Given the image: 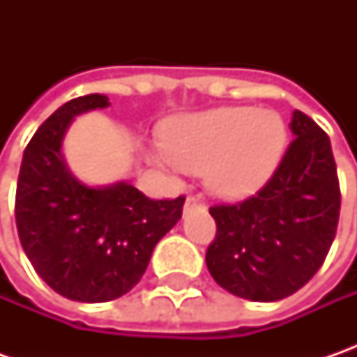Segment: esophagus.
Returning <instances> with one entry per match:
<instances>
[{
    "label": "esophagus",
    "instance_id": "1",
    "mask_svg": "<svg viewBox=\"0 0 357 357\" xmlns=\"http://www.w3.org/2000/svg\"><path fill=\"white\" fill-rule=\"evenodd\" d=\"M204 202L200 197H195V195H190V197H186V202H185V213H190V211H195V208H199L202 206Z\"/></svg>",
    "mask_w": 357,
    "mask_h": 357
}]
</instances>
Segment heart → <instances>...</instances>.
<instances>
[{"label":"heart","mask_w":357,"mask_h":357,"mask_svg":"<svg viewBox=\"0 0 357 357\" xmlns=\"http://www.w3.org/2000/svg\"><path fill=\"white\" fill-rule=\"evenodd\" d=\"M286 137V125L274 111L222 107L169 123L158 160L171 169L206 172L213 192L238 199L270 178L284 155Z\"/></svg>","instance_id":"heart-1"}]
</instances>
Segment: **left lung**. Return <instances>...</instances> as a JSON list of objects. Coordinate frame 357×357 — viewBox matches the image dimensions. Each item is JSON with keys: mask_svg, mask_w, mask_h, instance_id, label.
<instances>
[{"mask_svg": "<svg viewBox=\"0 0 357 357\" xmlns=\"http://www.w3.org/2000/svg\"><path fill=\"white\" fill-rule=\"evenodd\" d=\"M280 165L256 195L213 204L216 236L206 250L213 278L230 294L276 302L320 270L336 236L340 181L332 144L308 115L294 111Z\"/></svg>", "mask_w": 357, "mask_h": 357, "instance_id": "1", "label": "left lung"}]
</instances>
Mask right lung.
<instances>
[{"label": "right lung", "mask_w": 357, "mask_h": 357, "mask_svg": "<svg viewBox=\"0 0 357 357\" xmlns=\"http://www.w3.org/2000/svg\"><path fill=\"white\" fill-rule=\"evenodd\" d=\"M105 95L59 107L25 146L15 192V225L35 272L77 302H109L141 280L153 248L183 216L185 197L153 200L117 183L91 188L75 181L61 157L75 115L103 109Z\"/></svg>", "instance_id": "obj_1"}]
</instances>
